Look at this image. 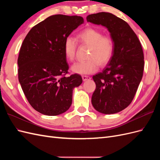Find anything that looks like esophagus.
Segmentation results:
<instances>
[{
	"instance_id": "obj_1",
	"label": "esophagus",
	"mask_w": 160,
	"mask_h": 160,
	"mask_svg": "<svg viewBox=\"0 0 160 160\" xmlns=\"http://www.w3.org/2000/svg\"><path fill=\"white\" fill-rule=\"evenodd\" d=\"M82 79H83V81H85L87 80H89L91 79V77L89 76H86V75H83L82 76Z\"/></svg>"
}]
</instances>
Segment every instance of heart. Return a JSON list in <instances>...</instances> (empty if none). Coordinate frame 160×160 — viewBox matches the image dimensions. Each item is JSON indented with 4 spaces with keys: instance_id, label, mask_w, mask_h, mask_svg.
Here are the masks:
<instances>
[{
    "instance_id": "obj_1",
    "label": "heart",
    "mask_w": 160,
    "mask_h": 160,
    "mask_svg": "<svg viewBox=\"0 0 160 160\" xmlns=\"http://www.w3.org/2000/svg\"><path fill=\"white\" fill-rule=\"evenodd\" d=\"M77 39L82 45L89 46L90 49L88 60L77 62L72 66L71 69L80 75L91 74L97 71L98 65L103 67L112 58L114 51V42L112 38L103 35L101 31L88 28L82 31L77 35ZM77 49V41L75 38L68 36L65 38L63 51L67 59H75Z\"/></svg>"
}]
</instances>
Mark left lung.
Returning a JSON list of instances; mask_svg holds the SVG:
<instances>
[{"instance_id": "1", "label": "left lung", "mask_w": 160, "mask_h": 160, "mask_svg": "<svg viewBox=\"0 0 160 160\" xmlns=\"http://www.w3.org/2000/svg\"><path fill=\"white\" fill-rule=\"evenodd\" d=\"M87 21L105 27L114 42L112 58L102 72L93 76L96 89L91 98L93 108L104 114L123 110L132 103L143 77L142 47L132 28L114 14H89Z\"/></svg>"}]
</instances>
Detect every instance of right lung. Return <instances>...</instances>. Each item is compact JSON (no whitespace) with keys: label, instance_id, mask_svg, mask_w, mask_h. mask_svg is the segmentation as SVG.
I'll use <instances>...</instances> for the list:
<instances>
[{"label":"right lung","instance_id":"right-lung-1","mask_svg":"<svg viewBox=\"0 0 160 160\" xmlns=\"http://www.w3.org/2000/svg\"><path fill=\"white\" fill-rule=\"evenodd\" d=\"M83 17L55 14L34 26L21 45L18 75L24 94L32 107L43 115L54 116L68 110L72 90L81 75L69 77L63 51L65 38L81 24Z\"/></svg>","mask_w":160,"mask_h":160}]
</instances>
